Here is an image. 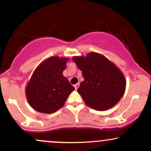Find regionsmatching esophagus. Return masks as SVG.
<instances>
[{
	"label": "esophagus",
	"instance_id": "1",
	"mask_svg": "<svg viewBox=\"0 0 151 151\" xmlns=\"http://www.w3.org/2000/svg\"><path fill=\"white\" fill-rule=\"evenodd\" d=\"M74 88H75V89H77L78 87H79V83H77V84H74Z\"/></svg>",
	"mask_w": 151,
	"mask_h": 151
}]
</instances>
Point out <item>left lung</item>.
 <instances>
[{
	"instance_id": "left-lung-1",
	"label": "left lung",
	"mask_w": 151,
	"mask_h": 151,
	"mask_svg": "<svg viewBox=\"0 0 151 151\" xmlns=\"http://www.w3.org/2000/svg\"><path fill=\"white\" fill-rule=\"evenodd\" d=\"M72 60L82 72L84 80L77 91L88 106L101 111L120 101L125 93L126 80L115 64L93 52L86 56H74Z\"/></svg>"
}]
</instances>
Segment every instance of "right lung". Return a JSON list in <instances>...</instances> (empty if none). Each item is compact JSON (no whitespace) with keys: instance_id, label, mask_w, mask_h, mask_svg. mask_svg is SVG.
<instances>
[{"instance_id":"obj_1","label":"right lung","mask_w":151,"mask_h":151,"mask_svg":"<svg viewBox=\"0 0 151 151\" xmlns=\"http://www.w3.org/2000/svg\"><path fill=\"white\" fill-rule=\"evenodd\" d=\"M68 61V58L50 57L36 67L25 86L26 99L32 109L42 114H52L65 105L74 90L62 74Z\"/></svg>"}]
</instances>
